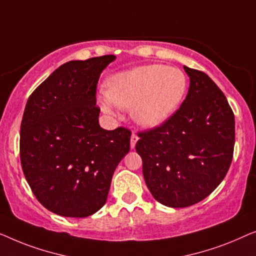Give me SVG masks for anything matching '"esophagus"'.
Listing matches in <instances>:
<instances>
[{"instance_id": "esophagus-1", "label": "esophagus", "mask_w": 256, "mask_h": 256, "mask_svg": "<svg viewBox=\"0 0 256 256\" xmlns=\"http://www.w3.org/2000/svg\"><path fill=\"white\" fill-rule=\"evenodd\" d=\"M138 136L136 134V133H132V136H131V148H134L136 147V142H138Z\"/></svg>"}]
</instances>
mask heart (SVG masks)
<instances>
[{
    "mask_svg": "<svg viewBox=\"0 0 256 256\" xmlns=\"http://www.w3.org/2000/svg\"><path fill=\"white\" fill-rule=\"evenodd\" d=\"M186 78L178 68L147 64L114 74L108 81L100 104L106 112L114 106L132 109V117L144 128L164 124L181 106Z\"/></svg>",
    "mask_w": 256,
    "mask_h": 256,
    "instance_id": "obj_1",
    "label": "heart"
}]
</instances>
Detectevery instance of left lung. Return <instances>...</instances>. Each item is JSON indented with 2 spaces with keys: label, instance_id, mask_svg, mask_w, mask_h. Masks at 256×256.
I'll list each match as a JSON object with an SVG mask.
<instances>
[{
  "label": "left lung",
  "instance_id": "8db88e82",
  "mask_svg": "<svg viewBox=\"0 0 256 256\" xmlns=\"http://www.w3.org/2000/svg\"><path fill=\"white\" fill-rule=\"evenodd\" d=\"M186 100L164 124L138 132L147 188L159 203L186 208L208 197L228 174L234 150V114L204 72L184 66Z\"/></svg>",
  "mask_w": 256,
  "mask_h": 256
}]
</instances>
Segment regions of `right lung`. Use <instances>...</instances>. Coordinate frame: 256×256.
<instances>
[{"mask_svg":"<svg viewBox=\"0 0 256 256\" xmlns=\"http://www.w3.org/2000/svg\"><path fill=\"white\" fill-rule=\"evenodd\" d=\"M112 54L74 60L34 89L20 123L24 176L42 206L84 218L106 204L111 178L130 150L131 131L100 126L96 88Z\"/></svg>","mask_w":256,"mask_h":256,"instance_id":"1","label":"right lung"}]
</instances>
